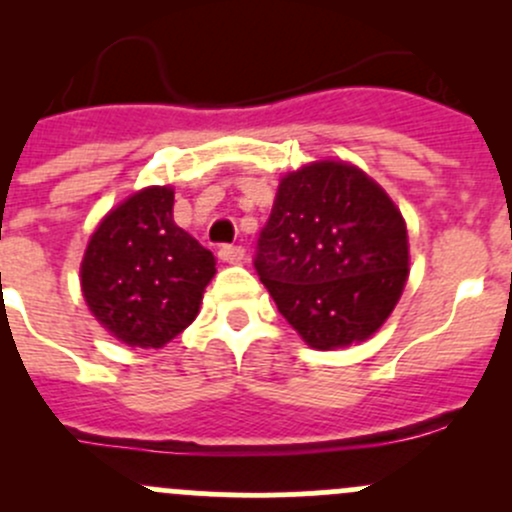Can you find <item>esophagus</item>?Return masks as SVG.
Segmentation results:
<instances>
[{"instance_id":"34e87169","label":"esophagus","mask_w":512,"mask_h":512,"mask_svg":"<svg viewBox=\"0 0 512 512\" xmlns=\"http://www.w3.org/2000/svg\"><path fill=\"white\" fill-rule=\"evenodd\" d=\"M218 257L227 265H240L242 260H245V247L240 245H223L218 250Z\"/></svg>"}]
</instances>
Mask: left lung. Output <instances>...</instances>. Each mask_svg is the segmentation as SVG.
Segmentation results:
<instances>
[{
	"mask_svg": "<svg viewBox=\"0 0 512 512\" xmlns=\"http://www.w3.org/2000/svg\"><path fill=\"white\" fill-rule=\"evenodd\" d=\"M255 270L309 347H349L369 339L404 292L406 223L364 170L317 160L280 180Z\"/></svg>",
	"mask_w": 512,
	"mask_h": 512,
	"instance_id": "8db88e82",
	"label": "left lung"
}]
</instances>
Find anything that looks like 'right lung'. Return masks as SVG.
<instances>
[{"label": "right lung", "instance_id": "1", "mask_svg": "<svg viewBox=\"0 0 512 512\" xmlns=\"http://www.w3.org/2000/svg\"><path fill=\"white\" fill-rule=\"evenodd\" d=\"M213 275V252L175 225L173 188L153 185L98 223L81 262V289L111 337L160 349L198 317Z\"/></svg>", "mask_w": 512, "mask_h": 512}]
</instances>
